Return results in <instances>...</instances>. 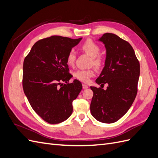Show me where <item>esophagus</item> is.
<instances>
[{"instance_id":"esophagus-1","label":"esophagus","mask_w":158,"mask_h":158,"mask_svg":"<svg viewBox=\"0 0 158 158\" xmlns=\"http://www.w3.org/2000/svg\"><path fill=\"white\" fill-rule=\"evenodd\" d=\"M82 88H83V89H87L88 88V85H86V84H82Z\"/></svg>"}]
</instances>
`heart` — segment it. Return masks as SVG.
Segmentation results:
<instances>
[{"label": "heart", "mask_w": 158, "mask_h": 158, "mask_svg": "<svg viewBox=\"0 0 158 158\" xmlns=\"http://www.w3.org/2000/svg\"><path fill=\"white\" fill-rule=\"evenodd\" d=\"M82 49L86 52L92 57L91 63L93 64L97 68L101 66L102 64V59L99 55L100 52V47L91 40H87L85 41L81 47ZM76 60V53L73 49H71L66 56V64L69 66H73ZM94 70L93 69L88 70H77L74 72L73 76L75 78L81 81L84 83H88L89 82L90 78L94 76Z\"/></svg>", "instance_id": "1"}]
</instances>
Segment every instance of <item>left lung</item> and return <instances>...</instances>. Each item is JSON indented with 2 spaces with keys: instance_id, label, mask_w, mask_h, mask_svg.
Masks as SVG:
<instances>
[{
  "instance_id": "1",
  "label": "left lung",
  "mask_w": 158,
  "mask_h": 158,
  "mask_svg": "<svg viewBox=\"0 0 158 158\" xmlns=\"http://www.w3.org/2000/svg\"><path fill=\"white\" fill-rule=\"evenodd\" d=\"M98 41L106 49L105 66L97 84L108 86H91L94 95L90 104L92 116L99 122L113 123L125 115L137 94L140 63L128 42L111 33H106Z\"/></svg>"
}]
</instances>
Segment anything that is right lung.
<instances>
[{"mask_svg": "<svg viewBox=\"0 0 158 158\" xmlns=\"http://www.w3.org/2000/svg\"><path fill=\"white\" fill-rule=\"evenodd\" d=\"M82 39L52 35L39 40L23 61V92L35 112L48 123L66 120L73 113V100L82 90L78 80L67 83L73 76L66 64L69 52Z\"/></svg>", "mask_w": 158, "mask_h": 158, "instance_id": "obj_1", "label": "right lung"}]
</instances>
